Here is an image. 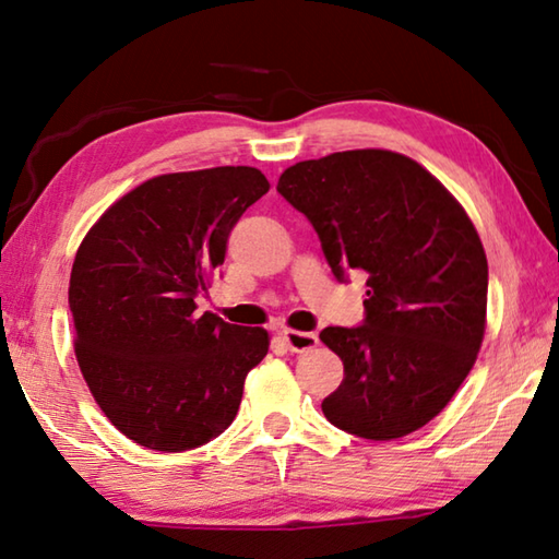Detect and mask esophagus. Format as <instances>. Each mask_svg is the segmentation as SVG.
<instances>
[{"mask_svg": "<svg viewBox=\"0 0 559 559\" xmlns=\"http://www.w3.org/2000/svg\"><path fill=\"white\" fill-rule=\"evenodd\" d=\"M282 341L292 353H307L311 347L319 345V338H316L313 333H304V331H282Z\"/></svg>", "mask_w": 559, "mask_h": 559, "instance_id": "obj_1", "label": "esophagus"}]
</instances>
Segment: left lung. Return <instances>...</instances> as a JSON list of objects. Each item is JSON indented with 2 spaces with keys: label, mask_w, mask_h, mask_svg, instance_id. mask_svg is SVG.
Masks as SVG:
<instances>
[{
  "label": "left lung",
  "mask_w": 559,
  "mask_h": 559,
  "mask_svg": "<svg viewBox=\"0 0 559 559\" xmlns=\"http://www.w3.org/2000/svg\"><path fill=\"white\" fill-rule=\"evenodd\" d=\"M277 192L309 218L335 280L367 272L362 325L321 331L345 370L323 416L367 440L424 428L484 338L489 267L465 209L416 160L374 148L292 165Z\"/></svg>",
  "instance_id": "left-lung-1"
}]
</instances>
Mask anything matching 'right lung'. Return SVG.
Returning a JSON list of instances; mask_svg holds the SVG:
<instances>
[{
	"instance_id": "obj_1",
	"label": "right lung",
	"mask_w": 559,
	"mask_h": 559,
	"mask_svg": "<svg viewBox=\"0 0 559 559\" xmlns=\"http://www.w3.org/2000/svg\"><path fill=\"white\" fill-rule=\"evenodd\" d=\"M267 189L246 165L160 175L84 236L68 292L75 355L94 402L133 443L182 452L234 424L267 331L197 313V297Z\"/></svg>"
}]
</instances>
